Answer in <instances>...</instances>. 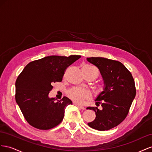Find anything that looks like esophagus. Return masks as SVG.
<instances>
[{
  "label": "esophagus",
  "mask_w": 152,
  "mask_h": 152,
  "mask_svg": "<svg viewBox=\"0 0 152 152\" xmlns=\"http://www.w3.org/2000/svg\"><path fill=\"white\" fill-rule=\"evenodd\" d=\"M74 105H75V106H76L78 107H80V109L85 110V107H84L83 106H80V105H79V104H76V103H74Z\"/></svg>",
  "instance_id": "1"
}]
</instances>
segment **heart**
<instances>
[{
	"label": "heart",
	"mask_w": 152,
	"mask_h": 152,
	"mask_svg": "<svg viewBox=\"0 0 152 152\" xmlns=\"http://www.w3.org/2000/svg\"><path fill=\"white\" fill-rule=\"evenodd\" d=\"M83 68L86 69L87 71L95 70L97 72L96 69L90 67V66H84ZM98 75V72H97ZM68 97L70 98L72 101H74L77 104L83 103L85 101L89 100L92 98V93L88 90L81 89L80 88H72L69 90L67 92Z\"/></svg>",
	"instance_id": "1"
}]
</instances>
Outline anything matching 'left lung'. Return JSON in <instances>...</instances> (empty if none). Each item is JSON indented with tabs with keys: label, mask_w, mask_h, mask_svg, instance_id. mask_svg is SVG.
Masks as SVG:
<instances>
[{
	"label": "left lung",
	"mask_w": 152,
	"mask_h": 152,
	"mask_svg": "<svg viewBox=\"0 0 152 152\" xmlns=\"http://www.w3.org/2000/svg\"><path fill=\"white\" fill-rule=\"evenodd\" d=\"M86 60L101 72L105 88L98 95L97 106L88 107L94 110L96 117L88 126L98 131H108L118 125L126 118L136 96L135 82L128 69L116 60L102 57H90Z\"/></svg>",
	"instance_id": "obj_1"
}]
</instances>
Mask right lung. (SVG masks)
Segmentation results:
<instances>
[{
	"label": "right lung",
	"mask_w": 152,
	"mask_h": 152,
	"mask_svg": "<svg viewBox=\"0 0 152 152\" xmlns=\"http://www.w3.org/2000/svg\"><path fill=\"white\" fill-rule=\"evenodd\" d=\"M80 55H52L28 63L17 77L15 99L27 122L40 130H48L61 123L65 108L72 101L66 97L55 102L49 98L53 83L60 82L67 68Z\"/></svg>",
	"instance_id": "add662e5"
}]
</instances>
